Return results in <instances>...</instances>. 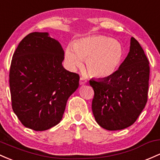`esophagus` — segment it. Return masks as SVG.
Returning <instances> with one entry per match:
<instances>
[{"label": "esophagus", "instance_id": "34e87169", "mask_svg": "<svg viewBox=\"0 0 160 160\" xmlns=\"http://www.w3.org/2000/svg\"><path fill=\"white\" fill-rule=\"evenodd\" d=\"M87 83V79H85L84 77H80V85H84Z\"/></svg>", "mask_w": 160, "mask_h": 160}]
</instances>
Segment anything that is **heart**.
Listing matches in <instances>:
<instances>
[{
    "label": "heart",
    "instance_id": "1",
    "mask_svg": "<svg viewBox=\"0 0 160 160\" xmlns=\"http://www.w3.org/2000/svg\"><path fill=\"white\" fill-rule=\"evenodd\" d=\"M124 58L119 42L103 36H92L77 40L65 51V61L72 70L80 68L86 60L87 71L92 76L106 77L113 74Z\"/></svg>",
    "mask_w": 160,
    "mask_h": 160
}]
</instances>
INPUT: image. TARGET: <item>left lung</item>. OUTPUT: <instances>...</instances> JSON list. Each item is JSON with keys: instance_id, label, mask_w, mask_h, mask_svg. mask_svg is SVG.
Here are the masks:
<instances>
[{"instance_id": "left-lung-1", "label": "left lung", "mask_w": 160, "mask_h": 160, "mask_svg": "<svg viewBox=\"0 0 160 160\" xmlns=\"http://www.w3.org/2000/svg\"><path fill=\"white\" fill-rule=\"evenodd\" d=\"M150 66L147 56L134 37L130 52L113 74L89 80L94 90L92 113L96 122L108 131L132 125L147 102Z\"/></svg>"}]
</instances>
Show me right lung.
Masks as SVG:
<instances>
[{
  "instance_id": "1",
  "label": "right lung",
  "mask_w": 160,
  "mask_h": 160,
  "mask_svg": "<svg viewBox=\"0 0 160 160\" xmlns=\"http://www.w3.org/2000/svg\"><path fill=\"white\" fill-rule=\"evenodd\" d=\"M64 52L48 32L29 33L16 49L10 69L12 108L20 122L36 131L62 119L68 98L80 77L62 65Z\"/></svg>"
}]
</instances>
